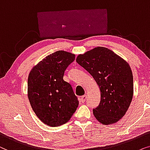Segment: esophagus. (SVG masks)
I'll list each match as a JSON object with an SVG mask.
<instances>
[{"label":"esophagus","mask_w":150,"mask_h":150,"mask_svg":"<svg viewBox=\"0 0 150 150\" xmlns=\"http://www.w3.org/2000/svg\"><path fill=\"white\" fill-rule=\"evenodd\" d=\"M86 98H87L86 95H83V96H81V97H80V98H79V100H80L81 103H84Z\"/></svg>","instance_id":"34e87169"}]
</instances>
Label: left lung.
<instances>
[{"mask_svg": "<svg viewBox=\"0 0 150 150\" xmlns=\"http://www.w3.org/2000/svg\"><path fill=\"white\" fill-rule=\"evenodd\" d=\"M76 62L91 74L101 91L95 118L103 125L117 122L125 115L133 97V75L128 64L111 50L96 47Z\"/></svg>", "mask_w": 150, "mask_h": 150, "instance_id": "8db88e82", "label": "left lung"}]
</instances>
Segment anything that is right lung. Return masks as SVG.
I'll return each mask as SVG.
<instances>
[{
	"mask_svg": "<svg viewBox=\"0 0 150 150\" xmlns=\"http://www.w3.org/2000/svg\"><path fill=\"white\" fill-rule=\"evenodd\" d=\"M75 55L57 51L32 69L28 77V98L40 120L51 127L68 122L79 101L71 85L63 79L64 71Z\"/></svg>",
	"mask_w": 150,
	"mask_h": 150,
	"instance_id": "add662e5",
	"label": "right lung"
}]
</instances>
